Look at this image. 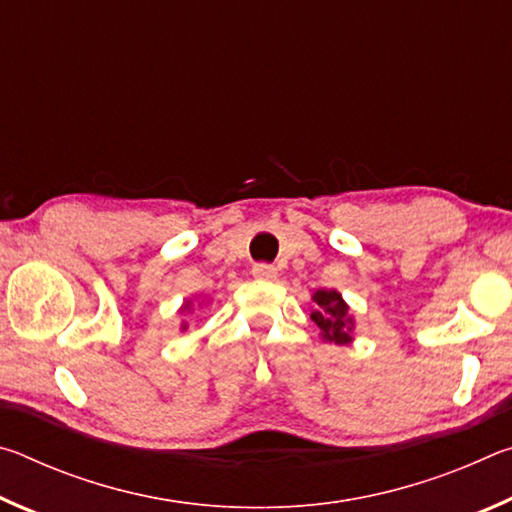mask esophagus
Returning <instances> with one entry per match:
<instances>
[{
    "label": "esophagus",
    "instance_id": "1",
    "mask_svg": "<svg viewBox=\"0 0 512 512\" xmlns=\"http://www.w3.org/2000/svg\"><path fill=\"white\" fill-rule=\"evenodd\" d=\"M253 275L257 280H275L277 277V268L271 264H255L253 266Z\"/></svg>",
    "mask_w": 512,
    "mask_h": 512
}]
</instances>
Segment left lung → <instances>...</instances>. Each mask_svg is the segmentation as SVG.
Segmentation results:
<instances>
[{
	"instance_id": "1",
	"label": "left lung",
	"mask_w": 512,
	"mask_h": 512,
	"mask_svg": "<svg viewBox=\"0 0 512 512\" xmlns=\"http://www.w3.org/2000/svg\"><path fill=\"white\" fill-rule=\"evenodd\" d=\"M314 307H311V320L320 329V339L325 343L348 345L354 341V314L350 305L336 289L314 291Z\"/></svg>"
}]
</instances>
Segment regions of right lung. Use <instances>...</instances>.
<instances>
[{
  "label": "right lung",
  "instance_id": "add662e5",
  "mask_svg": "<svg viewBox=\"0 0 512 512\" xmlns=\"http://www.w3.org/2000/svg\"><path fill=\"white\" fill-rule=\"evenodd\" d=\"M203 305H210V298H201V300H198V307H203ZM178 311H180V314H189V311H194V300L183 302V307H180ZM187 327H189V325L183 320V323H180V332H185Z\"/></svg>",
  "mask_w": 512,
  "mask_h": 512
}]
</instances>
